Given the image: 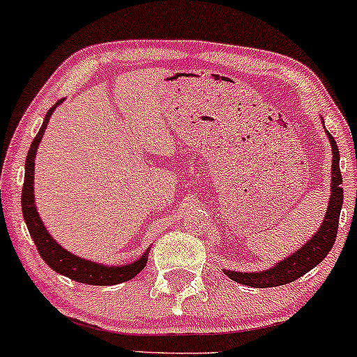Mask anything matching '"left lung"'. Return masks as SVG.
<instances>
[{
  "label": "left lung",
  "instance_id": "1",
  "mask_svg": "<svg viewBox=\"0 0 357 357\" xmlns=\"http://www.w3.org/2000/svg\"><path fill=\"white\" fill-rule=\"evenodd\" d=\"M324 123V121H322ZM327 138H329L331 148H332V167H331V197L329 206H327L326 218H324L322 224L308 239L300 246V250L295 253L288 255L287 258L280 259L273 266L268 270L261 271H232V270H222L224 275L229 276L234 282L241 283V285L255 287V288H270V287H280L285 283H291L295 280L303 276L312 268H315L329 255L332 250V244L335 243V236H337L339 227V215L340 209H342V175H340L339 168V148L335 145V139L332 138L329 131L326 130Z\"/></svg>",
  "mask_w": 357,
  "mask_h": 357
}]
</instances>
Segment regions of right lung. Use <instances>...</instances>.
I'll list each match as a JSON object with an SVG mask.
<instances>
[{"mask_svg": "<svg viewBox=\"0 0 357 357\" xmlns=\"http://www.w3.org/2000/svg\"><path fill=\"white\" fill-rule=\"evenodd\" d=\"M62 101L63 99H60V101H57L50 107L49 113L45 114V119H43L42 128H40L37 136H35L33 142H31L30 150H28L25 162V182H23L22 192L23 218H25L28 232H30L40 256H42L43 261H45L52 270L67 276V278L74 280V282L86 283V285H118V283L131 280L146 266L150 248H148L138 259L126 263V265H104V263L91 261V259H84L81 256L67 251L63 246H60V244L49 234V231L43 226V221L38 215L33 194L35 157H37V148L40 145V142H42V136L47 130V123H49L52 113L57 109V106H60Z\"/></svg>", "mask_w": 357, "mask_h": 357, "instance_id": "right-lung-1", "label": "right lung"}]
</instances>
